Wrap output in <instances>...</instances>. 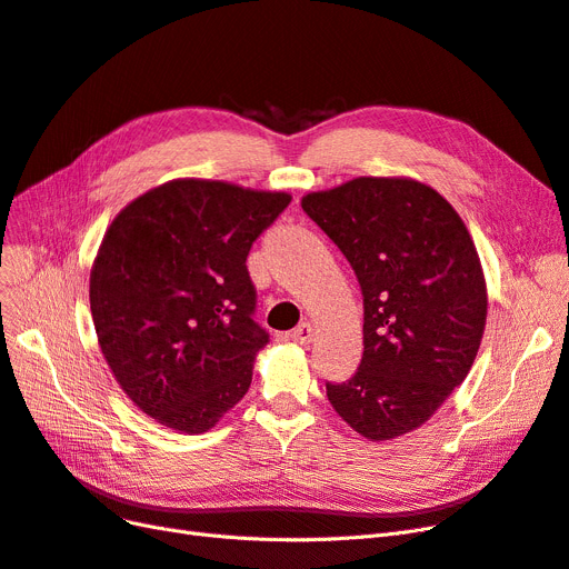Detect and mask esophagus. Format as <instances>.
Here are the masks:
<instances>
[{
	"label": "esophagus",
	"mask_w": 569,
	"mask_h": 569,
	"mask_svg": "<svg viewBox=\"0 0 569 569\" xmlns=\"http://www.w3.org/2000/svg\"><path fill=\"white\" fill-rule=\"evenodd\" d=\"M290 338L296 340L298 345H311L313 342V326L311 323H300L296 330L290 332Z\"/></svg>",
	"instance_id": "34e87169"
}]
</instances>
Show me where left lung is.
I'll list each match as a JSON object with an SVG mask.
<instances>
[{"instance_id":"left-lung-1","label":"left lung","mask_w":569,"mask_h":569,"mask_svg":"<svg viewBox=\"0 0 569 569\" xmlns=\"http://www.w3.org/2000/svg\"><path fill=\"white\" fill-rule=\"evenodd\" d=\"M305 213L349 260L363 292V359L326 385L370 440L422 427L465 382L488 319V288L467 224L412 178H353L302 197Z\"/></svg>"}]
</instances>
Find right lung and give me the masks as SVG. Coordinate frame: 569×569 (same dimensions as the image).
<instances>
[{"label":"right lung","mask_w":569,"mask_h":569,"mask_svg":"<svg viewBox=\"0 0 569 569\" xmlns=\"http://www.w3.org/2000/svg\"><path fill=\"white\" fill-rule=\"evenodd\" d=\"M290 203L220 180L163 182L126 206L91 269V313L119 387L159 425L203 433L246 396L269 335L252 321V241Z\"/></svg>","instance_id":"obj_1"}]
</instances>
